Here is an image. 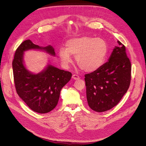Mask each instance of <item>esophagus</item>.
Returning <instances> with one entry per match:
<instances>
[{
	"mask_svg": "<svg viewBox=\"0 0 146 146\" xmlns=\"http://www.w3.org/2000/svg\"><path fill=\"white\" fill-rule=\"evenodd\" d=\"M72 78L74 80H79L80 79V77L78 75H76V74H73L72 76Z\"/></svg>",
	"mask_w": 146,
	"mask_h": 146,
	"instance_id": "esophagus-1",
	"label": "esophagus"
}]
</instances>
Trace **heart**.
Segmentation results:
<instances>
[{
	"instance_id": "b5f03b06",
	"label": "heart",
	"mask_w": 146,
	"mask_h": 146,
	"mask_svg": "<svg viewBox=\"0 0 146 146\" xmlns=\"http://www.w3.org/2000/svg\"><path fill=\"white\" fill-rule=\"evenodd\" d=\"M66 48H60L58 56L61 63L67 67L72 62L71 56L76 63L86 72H93L102 66L108 53V45L101 38L90 36L72 38L67 41Z\"/></svg>"
}]
</instances>
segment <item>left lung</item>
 Segmentation results:
<instances>
[{"label":"left lung","instance_id":"obj_1","mask_svg":"<svg viewBox=\"0 0 146 146\" xmlns=\"http://www.w3.org/2000/svg\"><path fill=\"white\" fill-rule=\"evenodd\" d=\"M108 62L97 70L85 75L86 97L90 108L96 112L112 109L128 90L131 78V64L125 45L117 41Z\"/></svg>","mask_w":146,"mask_h":146}]
</instances>
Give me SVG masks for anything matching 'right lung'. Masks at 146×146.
Instances as JSON below:
<instances>
[{
	"mask_svg": "<svg viewBox=\"0 0 146 146\" xmlns=\"http://www.w3.org/2000/svg\"><path fill=\"white\" fill-rule=\"evenodd\" d=\"M30 49L44 50L53 56L55 51L51 45L41 47L27 40L17 48L12 61L13 79L18 95L31 110L45 113L55 108L61 89L70 81L72 74L51 65L38 74L30 73L23 63V54Z\"/></svg>",
	"mask_w": 146,
	"mask_h": 146,
	"instance_id": "add662e5",
	"label": "right lung"
}]
</instances>
